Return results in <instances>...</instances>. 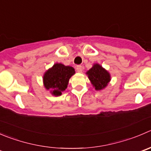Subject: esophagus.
Listing matches in <instances>:
<instances>
[{
  "label": "esophagus",
  "instance_id": "1",
  "mask_svg": "<svg viewBox=\"0 0 151 151\" xmlns=\"http://www.w3.org/2000/svg\"><path fill=\"white\" fill-rule=\"evenodd\" d=\"M76 70H77V72L82 73V71H83V68L81 66V65H77V66L76 67Z\"/></svg>",
  "mask_w": 151,
  "mask_h": 151
}]
</instances>
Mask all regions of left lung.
I'll return each mask as SVG.
<instances>
[{"label":"left lung","mask_w":151,"mask_h":151,"mask_svg":"<svg viewBox=\"0 0 151 151\" xmlns=\"http://www.w3.org/2000/svg\"><path fill=\"white\" fill-rule=\"evenodd\" d=\"M88 77L96 91L102 90L108 86L111 81V75L99 64H94L86 72Z\"/></svg>","instance_id":"1"}]
</instances>
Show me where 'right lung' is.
<instances>
[{"label":"right lung","instance_id":"1","mask_svg":"<svg viewBox=\"0 0 151 151\" xmlns=\"http://www.w3.org/2000/svg\"><path fill=\"white\" fill-rule=\"evenodd\" d=\"M75 74L74 68L62 63H55L43 75V84L54 96H60L68 87L69 79Z\"/></svg>","mask_w":151,"mask_h":151}]
</instances>
